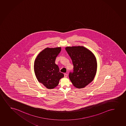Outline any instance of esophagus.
I'll return each instance as SVG.
<instances>
[{
	"label": "esophagus",
	"instance_id": "34e87169",
	"mask_svg": "<svg viewBox=\"0 0 126 126\" xmlns=\"http://www.w3.org/2000/svg\"><path fill=\"white\" fill-rule=\"evenodd\" d=\"M64 77H65V78H66V77H67V74H64Z\"/></svg>",
	"mask_w": 126,
	"mask_h": 126
}]
</instances>
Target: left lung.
I'll use <instances>...</instances> for the list:
<instances>
[{
	"label": "left lung",
	"mask_w": 126,
	"mask_h": 126,
	"mask_svg": "<svg viewBox=\"0 0 126 126\" xmlns=\"http://www.w3.org/2000/svg\"><path fill=\"white\" fill-rule=\"evenodd\" d=\"M74 65L73 72L69 77L74 86L83 88L93 80L96 74L97 62L94 54L83 46L65 48Z\"/></svg>",
	"instance_id": "1"
}]
</instances>
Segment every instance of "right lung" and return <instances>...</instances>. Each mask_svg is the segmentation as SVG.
Instances as JSON below:
<instances>
[{
	"label": "right lung",
	"instance_id": "obj_1",
	"mask_svg": "<svg viewBox=\"0 0 126 126\" xmlns=\"http://www.w3.org/2000/svg\"><path fill=\"white\" fill-rule=\"evenodd\" d=\"M61 47L46 48L40 52L34 62V73L38 82L48 89L57 86L64 74L59 72L58 66L55 64L56 58Z\"/></svg>",
	"mask_w": 126,
	"mask_h": 126
}]
</instances>
